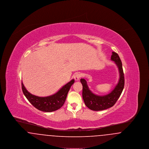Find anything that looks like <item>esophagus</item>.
<instances>
[{"instance_id":"1","label":"esophagus","mask_w":149,"mask_h":149,"mask_svg":"<svg viewBox=\"0 0 149 149\" xmlns=\"http://www.w3.org/2000/svg\"><path fill=\"white\" fill-rule=\"evenodd\" d=\"M81 75L80 73H77V74H76L75 75L74 79H75V80L76 81H78V80H79V79L81 77Z\"/></svg>"}]
</instances>
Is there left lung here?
Here are the masks:
<instances>
[{"label": "left lung", "mask_w": 149, "mask_h": 149, "mask_svg": "<svg viewBox=\"0 0 149 149\" xmlns=\"http://www.w3.org/2000/svg\"><path fill=\"white\" fill-rule=\"evenodd\" d=\"M111 59L114 61L117 66L120 73L118 83L111 92L103 96L95 95L89 89L85 79H80V82L83 85L82 95L85 106L93 111H102L113 106L120 98L124 88L125 78L120 58L116 52H112Z\"/></svg>", "instance_id": "obj_1"}]
</instances>
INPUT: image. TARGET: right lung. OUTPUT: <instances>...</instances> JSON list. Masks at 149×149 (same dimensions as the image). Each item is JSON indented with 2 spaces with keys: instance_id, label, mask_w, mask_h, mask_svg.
I'll return each mask as SVG.
<instances>
[{
  "instance_id": "right-lung-1",
  "label": "right lung",
  "mask_w": 149,
  "mask_h": 149,
  "mask_svg": "<svg viewBox=\"0 0 149 149\" xmlns=\"http://www.w3.org/2000/svg\"><path fill=\"white\" fill-rule=\"evenodd\" d=\"M74 81V79H72L55 94L45 97H38L31 94L27 91L23 83H22V89L26 98L35 108L43 112H51L56 111L63 106L68 93Z\"/></svg>"
}]
</instances>
